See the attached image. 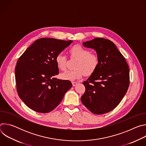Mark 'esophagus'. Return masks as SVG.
<instances>
[{
    "label": "esophagus",
    "instance_id": "1",
    "mask_svg": "<svg viewBox=\"0 0 146 146\" xmlns=\"http://www.w3.org/2000/svg\"><path fill=\"white\" fill-rule=\"evenodd\" d=\"M72 84H73V86L74 87L77 84V82H75V81H72Z\"/></svg>",
    "mask_w": 146,
    "mask_h": 146
}]
</instances>
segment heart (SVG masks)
<instances>
[{"mask_svg": "<svg viewBox=\"0 0 146 146\" xmlns=\"http://www.w3.org/2000/svg\"><path fill=\"white\" fill-rule=\"evenodd\" d=\"M72 58H76L74 68L72 70H68L60 74L62 80L75 81L80 79L84 74L91 75L98 66L99 59L98 55L90 52V50L80 44H76L69 50ZM55 62L58 68L64 71L66 69L67 58L62 52L58 53L55 57Z\"/></svg>", "mask_w": 146, "mask_h": 146, "instance_id": "1", "label": "heart"}]
</instances>
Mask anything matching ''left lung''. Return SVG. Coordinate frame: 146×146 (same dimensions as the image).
<instances>
[{
    "label": "left lung",
    "mask_w": 146,
    "mask_h": 146,
    "mask_svg": "<svg viewBox=\"0 0 146 146\" xmlns=\"http://www.w3.org/2000/svg\"><path fill=\"white\" fill-rule=\"evenodd\" d=\"M94 49L99 62L95 71L83 82L86 91L81 100L95 114L115 109L126 94L129 86V69L125 59L111 41L103 38L83 43Z\"/></svg>",
    "instance_id": "left-lung-1"
}]
</instances>
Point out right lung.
I'll return each instance as SVG.
<instances>
[{"mask_svg": "<svg viewBox=\"0 0 146 146\" xmlns=\"http://www.w3.org/2000/svg\"><path fill=\"white\" fill-rule=\"evenodd\" d=\"M73 41L40 38L21 56L15 69L17 93L32 110L46 113L56 108L72 87L69 80L57 79L56 55Z\"/></svg>", "mask_w": 146, "mask_h": 146, "instance_id": "1", "label": "right lung"}]
</instances>
